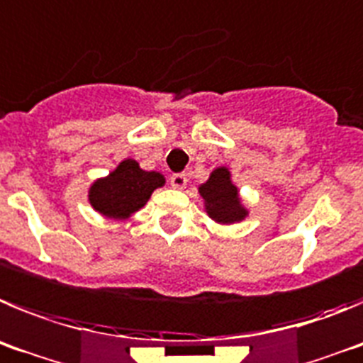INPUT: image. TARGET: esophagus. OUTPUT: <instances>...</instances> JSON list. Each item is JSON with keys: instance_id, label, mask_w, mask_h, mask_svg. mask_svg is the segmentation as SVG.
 <instances>
[{"instance_id": "34e87169", "label": "esophagus", "mask_w": 363, "mask_h": 363, "mask_svg": "<svg viewBox=\"0 0 363 363\" xmlns=\"http://www.w3.org/2000/svg\"><path fill=\"white\" fill-rule=\"evenodd\" d=\"M169 182H172L174 188L182 189L186 186V182H188V177H186V174H174L169 177Z\"/></svg>"}]
</instances>
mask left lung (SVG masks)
Listing matches in <instances>:
<instances>
[{
	"label": "left lung",
	"instance_id": "left-lung-1",
	"mask_svg": "<svg viewBox=\"0 0 363 363\" xmlns=\"http://www.w3.org/2000/svg\"><path fill=\"white\" fill-rule=\"evenodd\" d=\"M199 194L204 199V210L218 224H233L247 217V210L238 197V188L231 182L226 166L213 169L210 179L199 186Z\"/></svg>",
	"mask_w": 363,
	"mask_h": 363
}]
</instances>
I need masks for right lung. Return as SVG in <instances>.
<instances>
[{
    "mask_svg": "<svg viewBox=\"0 0 363 363\" xmlns=\"http://www.w3.org/2000/svg\"><path fill=\"white\" fill-rule=\"evenodd\" d=\"M159 172H146L133 159L119 162L112 174L97 179L88 189V201L97 213L113 220H126L152 197L153 189L164 186Z\"/></svg>",
    "mask_w": 363,
    "mask_h": 363,
    "instance_id": "1",
    "label": "right lung"
}]
</instances>
